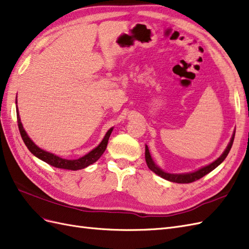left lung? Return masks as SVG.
Segmentation results:
<instances>
[{
	"instance_id": "8db88e82",
	"label": "left lung",
	"mask_w": 249,
	"mask_h": 249,
	"mask_svg": "<svg viewBox=\"0 0 249 249\" xmlns=\"http://www.w3.org/2000/svg\"><path fill=\"white\" fill-rule=\"evenodd\" d=\"M235 132L233 131V134L231 138V141L229 143V145L227 146V148L224 149V152L222 153V155L218 158L217 160H215L214 162L210 163L209 165H206V166H203L201 168H199L198 170H195L193 172H188V173H168V172H165L164 170H162L158 165H156V163L154 162L152 156H150V153L148 150V147L147 145H145V161H146V164L148 168L154 171L156 175H158L159 177L167 179V180H170V182H173V183H178V184H188V183H192L194 182V180H197L199 178H201L202 177H205L206 175H208L209 172H211L212 170H214L218 165H220L225 158H227V156L229 155L230 150L231 148V145H232V142H233V138H235Z\"/></svg>"
}]
</instances>
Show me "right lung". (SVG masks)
I'll return each mask as SVG.
<instances>
[{
  "label": "right lung",
  "mask_w": 249,
  "mask_h": 249,
  "mask_svg": "<svg viewBox=\"0 0 249 249\" xmlns=\"http://www.w3.org/2000/svg\"><path fill=\"white\" fill-rule=\"evenodd\" d=\"M17 99H18V97H17ZM16 103H17V116H18V130H19L20 136H21L22 140H24L26 146L35 157H37L38 159L52 165V166H54L56 168H61V169H69V170L83 169V168L89 166V165H91V164H93L94 162L99 160L101 156L104 154L105 150H106L107 144H108V140H109L110 135L113 131V127H111V129L106 133L104 139L102 140V142L100 143L99 145H97L95 148H93L91 152H89L88 154H86L85 156L79 158V159L67 160V159H63V158H61V157L56 156L55 154L46 152L44 149L37 146L35 143L31 140V138L28 136V134L25 131L24 126H22V124L20 122L19 113H18V101Z\"/></svg>",
  "instance_id": "1"
}]
</instances>
